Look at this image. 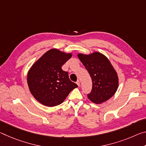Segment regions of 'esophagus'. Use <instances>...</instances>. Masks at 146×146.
I'll list each match as a JSON object with an SVG mask.
<instances>
[{"label":"esophagus","instance_id":"esophagus-1","mask_svg":"<svg viewBox=\"0 0 146 146\" xmlns=\"http://www.w3.org/2000/svg\"><path fill=\"white\" fill-rule=\"evenodd\" d=\"M76 84H77L78 86H80V81L77 80V82H76Z\"/></svg>","mask_w":146,"mask_h":146}]
</instances>
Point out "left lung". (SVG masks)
<instances>
[{"label":"left lung","mask_w":146,"mask_h":146,"mask_svg":"<svg viewBox=\"0 0 146 146\" xmlns=\"http://www.w3.org/2000/svg\"><path fill=\"white\" fill-rule=\"evenodd\" d=\"M77 56L92 79L89 99L99 104L111 98L118 87V76L109 59L98 51L88 55L78 53Z\"/></svg>","instance_id":"obj_1"}]
</instances>
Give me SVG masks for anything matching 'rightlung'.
<instances>
[{"mask_svg": "<svg viewBox=\"0 0 146 146\" xmlns=\"http://www.w3.org/2000/svg\"><path fill=\"white\" fill-rule=\"evenodd\" d=\"M72 56L58 49H51L29 69L27 82L32 95L42 104L53 107L62 103L78 86L70 80L68 73L62 70Z\"/></svg>", "mask_w": 146, "mask_h": 146, "instance_id": "right-lung-1", "label": "right lung"}]
</instances>
